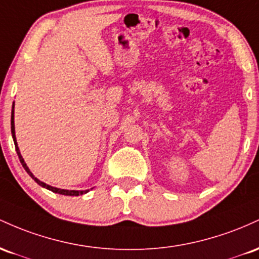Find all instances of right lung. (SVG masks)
<instances>
[{
    "mask_svg": "<svg viewBox=\"0 0 259 259\" xmlns=\"http://www.w3.org/2000/svg\"><path fill=\"white\" fill-rule=\"evenodd\" d=\"M11 132H12V138H13V142H14V145H16V150H17V154H18V158L20 160V164H22V166L24 167V170L27 171V172L29 174V176L31 177V179L34 180V181L36 182L37 185H40L41 187L46 188V190L49 191H52V192L55 193H59V194H65V196H79V194H85L89 192V190H85V191H69V190H61V188H57V187H52V186L50 185H46L45 182L40 181L39 179H36L35 176L33 175V172H31L30 170H29L28 165L25 164L24 159H23L22 154H20L19 152V148H18V143H17V138H16V130H14V103H13V106H12V115H11Z\"/></svg>",
    "mask_w": 259,
    "mask_h": 259,
    "instance_id": "1",
    "label": "right lung"
}]
</instances>
